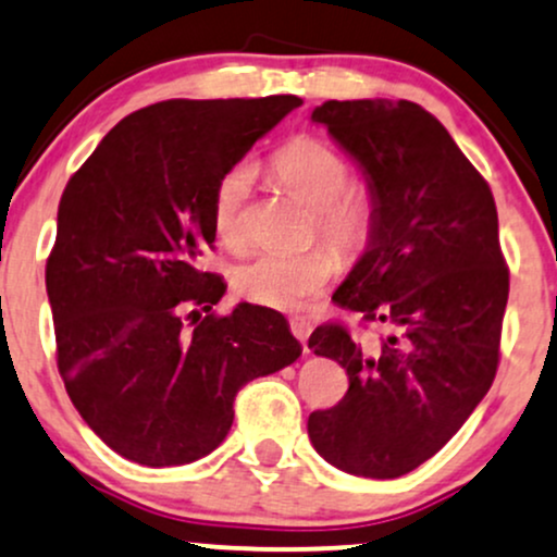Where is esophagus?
Listing matches in <instances>:
<instances>
[{"mask_svg": "<svg viewBox=\"0 0 557 557\" xmlns=\"http://www.w3.org/2000/svg\"><path fill=\"white\" fill-rule=\"evenodd\" d=\"M289 325H292V333L299 338V342H302L305 351H307V344L305 342H307V336H310V323H307L305 318H292Z\"/></svg>", "mask_w": 557, "mask_h": 557, "instance_id": "1", "label": "esophagus"}]
</instances>
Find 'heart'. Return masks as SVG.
<instances>
[{
	"label": "heart",
	"instance_id": "b5f03b06",
	"mask_svg": "<svg viewBox=\"0 0 557 557\" xmlns=\"http://www.w3.org/2000/svg\"><path fill=\"white\" fill-rule=\"evenodd\" d=\"M276 182L307 206H312L318 232L342 258H357L368 250L377 226V198L362 182L351 180L349 161L318 137H292L273 156ZM252 169L232 166L213 193V228L228 250H239L250 239ZM336 260L325 247L305 252L265 250L234 268L232 286L255 305L294 310L329 284Z\"/></svg>",
	"mask_w": 557,
	"mask_h": 557
}]
</instances>
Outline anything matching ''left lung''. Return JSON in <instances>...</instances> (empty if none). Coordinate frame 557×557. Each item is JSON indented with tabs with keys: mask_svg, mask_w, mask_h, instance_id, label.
Returning <instances> with one entry per match:
<instances>
[{
	"mask_svg": "<svg viewBox=\"0 0 557 557\" xmlns=\"http://www.w3.org/2000/svg\"><path fill=\"white\" fill-rule=\"evenodd\" d=\"M362 169L377 198L368 250L333 302L381 325L362 344L342 323L310 349L349 375L307 435L342 472L394 480L459 433L495 381L508 265L493 193L448 129L420 103L362 98L312 111Z\"/></svg>",
	"mask_w": 557,
	"mask_h": 557,
	"instance_id": "obj_1",
	"label": "left lung"
}]
</instances>
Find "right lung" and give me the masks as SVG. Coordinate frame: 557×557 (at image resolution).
Listing matches in <instances>:
<instances>
[{"label":"right lung","mask_w":557,"mask_h":557,"mask_svg":"<svg viewBox=\"0 0 557 557\" xmlns=\"http://www.w3.org/2000/svg\"><path fill=\"white\" fill-rule=\"evenodd\" d=\"M299 103H153L124 116L64 187L46 260L57 368L88 428L124 459H202L232 428L242 385L302 355L268 307L215 315L226 284L200 268L219 180Z\"/></svg>","instance_id":"add662e5"}]
</instances>
